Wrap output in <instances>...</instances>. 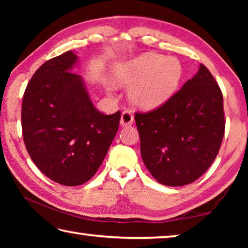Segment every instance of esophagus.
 Listing matches in <instances>:
<instances>
[{
  "mask_svg": "<svg viewBox=\"0 0 248 248\" xmlns=\"http://www.w3.org/2000/svg\"><path fill=\"white\" fill-rule=\"evenodd\" d=\"M133 123V115L130 110H124L123 114H121L120 118V125L121 127H128V125H131Z\"/></svg>",
  "mask_w": 248,
  "mask_h": 248,
  "instance_id": "1",
  "label": "esophagus"
}]
</instances>
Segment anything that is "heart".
<instances>
[{
	"mask_svg": "<svg viewBox=\"0 0 248 248\" xmlns=\"http://www.w3.org/2000/svg\"><path fill=\"white\" fill-rule=\"evenodd\" d=\"M183 66L176 58L148 52L117 65L115 81L130 86L128 97L141 109H154L165 104L177 91Z\"/></svg>",
	"mask_w": 248,
	"mask_h": 248,
	"instance_id": "obj_1",
	"label": "heart"
}]
</instances>
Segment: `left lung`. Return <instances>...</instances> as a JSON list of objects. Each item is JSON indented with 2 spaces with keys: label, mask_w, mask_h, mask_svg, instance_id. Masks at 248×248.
<instances>
[{
  "label": "left lung",
  "mask_w": 248,
  "mask_h": 248,
  "mask_svg": "<svg viewBox=\"0 0 248 248\" xmlns=\"http://www.w3.org/2000/svg\"><path fill=\"white\" fill-rule=\"evenodd\" d=\"M141 156L159 184L184 186L215 161L223 140V96L203 64L165 104L136 112Z\"/></svg>",
  "instance_id": "left-lung-1"
}]
</instances>
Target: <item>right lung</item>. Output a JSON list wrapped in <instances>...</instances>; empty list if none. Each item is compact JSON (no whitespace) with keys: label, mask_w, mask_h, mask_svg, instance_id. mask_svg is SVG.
Wrapping results in <instances>:
<instances>
[{"label":"right lung","mask_w":248,"mask_h":248,"mask_svg":"<svg viewBox=\"0 0 248 248\" xmlns=\"http://www.w3.org/2000/svg\"><path fill=\"white\" fill-rule=\"evenodd\" d=\"M73 51L46 61L29 81L22 105L23 139L48 178L64 186L90 180L118 131L121 112L94 107L81 75L71 72Z\"/></svg>","instance_id":"obj_1"}]
</instances>
